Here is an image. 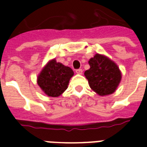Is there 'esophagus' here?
Segmentation results:
<instances>
[{
	"label": "esophagus",
	"instance_id": "obj_1",
	"mask_svg": "<svg viewBox=\"0 0 147 147\" xmlns=\"http://www.w3.org/2000/svg\"><path fill=\"white\" fill-rule=\"evenodd\" d=\"M76 72L77 74H82L83 73V69H81V68H80V69H77V70L76 71Z\"/></svg>",
	"mask_w": 147,
	"mask_h": 147
}]
</instances>
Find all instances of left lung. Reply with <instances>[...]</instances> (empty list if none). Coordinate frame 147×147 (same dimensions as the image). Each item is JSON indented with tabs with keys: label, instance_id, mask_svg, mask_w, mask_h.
<instances>
[{
	"label": "left lung",
	"instance_id": "obj_1",
	"mask_svg": "<svg viewBox=\"0 0 147 147\" xmlns=\"http://www.w3.org/2000/svg\"><path fill=\"white\" fill-rule=\"evenodd\" d=\"M90 67L84 72L90 87L98 95L115 92L121 80V72L117 64L104 55L97 53L89 61Z\"/></svg>",
	"mask_w": 147,
	"mask_h": 147
}]
</instances>
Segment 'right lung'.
<instances>
[{
    "label": "right lung",
    "mask_w": 147,
    "mask_h": 147,
    "mask_svg": "<svg viewBox=\"0 0 147 147\" xmlns=\"http://www.w3.org/2000/svg\"><path fill=\"white\" fill-rule=\"evenodd\" d=\"M73 75L71 67L53 59L42 68L38 76L37 83L46 95L55 98L65 91Z\"/></svg>",
    "instance_id": "1"
}]
</instances>
